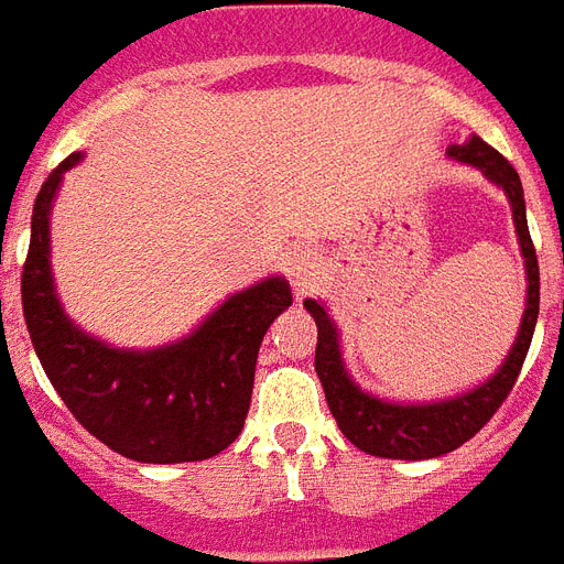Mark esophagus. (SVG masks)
I'll return each instance as SVG.
<instances>
[{"label":"esophagus","instance_id":"obj_1","mask_svg":"<svg viewBox=\"0 0 564 564\" xmlns=\"http://www.w3.org/2000/svg\"><path fill=\"white\" fill-rule=\"evenodd\" d=\"M286 272H290V281L295 290L307 292L316 283L318 272H322V254L310 246L292 248L290 257H286Z\"/></svg>","mask_w":564,"mask_h":564}]
</instances>
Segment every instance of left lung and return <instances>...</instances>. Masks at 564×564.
<instances>
[{
    "mask_svg": "<svg viewBox=\"0 0 564 564\" xmlns=\"http://www.w3.org/2000/svg\"><path fill=\"white\" fill-rule=\"evenodd\" d=\"M451 158L471 163V166L482 170L486 178L507 189L521 251H524L527 260V281L530 283H527V310L521 334H518V343L507 362L500 366V371L491 377L489 383H482L480 389H474L463 398H454V401L421 403V406L377 401L371 394L360 392L351 383V377L345 375L339 345H336V330L325 307L310 299L304 301V307L313 313L318 327L316 375L325 386L327 406L334 412L339 430L351 438V445L371 456H383V459H433V456L451 454L459 445H465L468 438L477 436L512 392V386L521 375V366L527 360V351H530V343H533L535 318H539V257H535V246L530 239V228H527L524 187H521L516 166L477 134L468 137L463 145H454Z\"/></svg>",
    "mask_w": 564,
    "mask_h": 564,
    "instance_id": "obj_1",
    "label": "left lung"
}]
</instances>
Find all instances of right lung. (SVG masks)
Returning <instances> with one entry per match:
<instances>
[{
  "label": "right lung",
  "instance_id": "obj_1",
  "mask_svg": "<svg viewBox=\"0 0 564 564\" xmlns=\"http://www.w3.org/2000/svg\"><path fill=\"white\" fill-rule=\"evenodd\" d=\"M48 172L31 213L22 263V316L40 366L87 433L137 463H198L239 436L254 389L257 351L274 316L292 304L269 278L230 295L193 336L158 351H113L69 325L48 272V210L69 166Z\"/></svg>",
  "mask_w": 564,
  "mask_h": 564
}]
</instances>
